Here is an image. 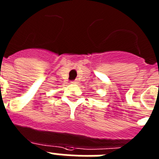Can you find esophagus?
<instances>
[{
    "label": "esophagus",
    "instance_id": "esophagus-1",
    "mask_svg": "<svg viewBox=\"0 0 159 159\" xmlns=\"http://www.w3.org/2000/svg\"><path fill=\"white\" fill-rule=\"evenodd\" d=\"M71 83H72V84H77V83H78V81H77V80H74V81H72V82H71Z\"/></svg>",
    "mask_w": 159,
    "mask_h": 159
}]
</instances>
